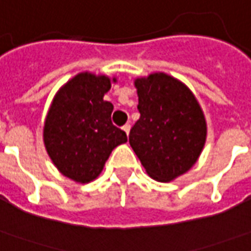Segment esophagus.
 I'll return each mask as SVG.
<instances>
[{
  "mask_svg": "<svg viewBox=\"0 0 251 251\" xmlns=\"http://www.w3.org/2000/svg\"><path fill=\"white\" fill-rule=\"evenodd\" d=\"M123 131H124V132L127 134V136H128V134H129V124H126V126H123Z\"/></svg>",
  "mask_w": 251,
  "mask_h": 251,
  "instance_id": "obj_1",
  "label": "esophagus"
}]
</instances>
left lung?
Returning a JSON list of instances; mask_svg holds the SVG:
<instances>
[{"mask_svg": "<svg viewBox=\"0 0 251 251\" xmlns=\"http://www.w3.org/2000/svg\"><path fill=\"white\" fill-rule=\"evenodd\" d=\"M141 117L129 145L154 180H175L193 168L206 142V120L194 93L174 76L153 72L134 80Z\"/></svg>", "mask_w": 251, "mask_h": 251, "instance_id": "8db88e82", "label": "left lung"}]
</instances>
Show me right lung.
Masks as SVG:
<instances>
[{
    "label": "right lung",
    "mask_w": 251,
    "mask_h": 251,
    "mask_svg": "<svg viewBox=\"0 0 251 251\" xmlns=\"http://www.w3.org/2000/svg\"><path fill=\"white\" fill-rule=\"evenodd\" d=\"M115 76L80 72L63 84L50 103L43 124V143L60 174L90 183L102 172L112 150L127 142L110 120L113 105L103 96Z\"/></svg>",
    "instance_id": "1"
}]
</instances>
